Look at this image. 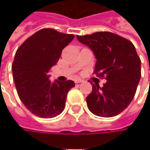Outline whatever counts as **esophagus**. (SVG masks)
<instances>
[{"label": "esophagus", "instance_id": "34e87169", "mask_svg": "<svg viewBox=\"0 0 150 150\" xmlns=\"http://www.w3.org/2000/svg\"><path fill=\"white\" fill-rule=\"evenodd\" d=\"M75 83H83V79H81V78H77V79H75Z\"/></svg>", "mask_w": 150, "mask_h": 150}]
</instances>
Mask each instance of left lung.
I'll list each match as a JSON object with an SVG mask.
<instances>
[{
    "label": "left lung",
    "instance_id": "1",
    "mask_svg": "<svg viewBox=\"0 0 150 150\" xmlns=\"http://www.w3.org/2000/svg\"><path fill=\"white\" fill-rule=\"evenodd\" d=\"M77 38L95 56L94 73L107 80L102 88L93 84V90L86 98L88 109L103 118L118 115L133 100L141 77V61L134 44L109 32Z\"/></svg>",
    "mask_w": 150,
    "mask_h": 150
}]
</instances>
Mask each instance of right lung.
<instances>
[{
    "mask_svg": "<svg viewBox=\"0 0 150 150\" xmlns=\"http://www.w3.org/2000/svg\"><path fill=\"white\" fill-rule=\"evenodd\" d=\"M73 38L72 34L45 28L27 38L16 52L11 68L17 93L26 108L40 118L60 114L68 91L75 86L72 80L52 83L48 74Z\"/></svg>",
    "mask_w": 150,
    "mask_h": 150,
    "instance_id": "1",
    "label": "right lung"
}]
</instances>
